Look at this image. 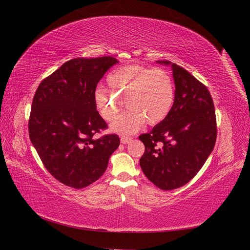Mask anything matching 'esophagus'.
<instances>
[{
    "label": "esophagus",
    "instance_id": "obj_1",
    "mask_svg": "<svg viewBox=\"0 0 250 250\" xmlns=\"http://www.w3.org/2000/svg\"><path fill=\"white\" fill-rule=\"evenodd\" d=\"M131 137H129V136H121V139H120V142L122 143V144H129V143L131 142Z\"/></svg>",
    "mask_w": 250,
    "mask_h": 250
}]
</instances>
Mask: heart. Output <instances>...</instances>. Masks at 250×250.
<instances>
[{
	"label": "heart",
	"mask_w": 250,
	"mask_h": 250,
	"mask_svg": "<svg viewBox=\"0 0 250 250\" xmlns=\"http://www.w3.org/2000/svg\"><path fill=\"white\" fill-rule=\"evenodd\" d=\"M107 83L112 91L98 87L93 100L106 121L114 120L119 115L125 101L129 110L111 125V130L117 133H135L145 122L150 125L160 124L174 104L173 77L163 68L139 65L120 67L109 74Z\"/></svg>",
	"instance_id": "1"
}]
</instances>
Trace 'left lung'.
<instances>
[{
    "label": "left lung",
    "mask_w": 250,
    "mask_h": 250,
    "mask_svg": "<svg viewBox=\"0 0 250 250\" xmlns=\"http://www.w3.org/2000/svg\"><path fill=\"white\" fill-rule=\"evenodd\" d=\"M175 99L168 115L149 133L140 135L145 152L140 164L146 177L162 190L189 183L214 149L217 125L214 102L203 83L169 61Z\"/></svg>",
    "instance_id": "left-lung-1"
}]
</instances>
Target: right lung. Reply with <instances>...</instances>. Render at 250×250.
Here are the masks:
<instances>
[{
	"mask_svg": "<svg viewBox=\"0 0 250 250\" xmlns=\"http://www.w3.org/2000/svg\"><path fill=\"white\" fill-rule=\"evenodd\" d=\"M116 63L113 57L72 59L46 77L34 94L30 140L48 172L68 187L82 189L98 180L120 144L116 134L93 137L107 128L94 90Z\"/></svg>",
	"mask_w": 250,
	"mask_h": 250,
	"instance_id": "obj_1",
	"label": "right lung"
}]
</instances>
